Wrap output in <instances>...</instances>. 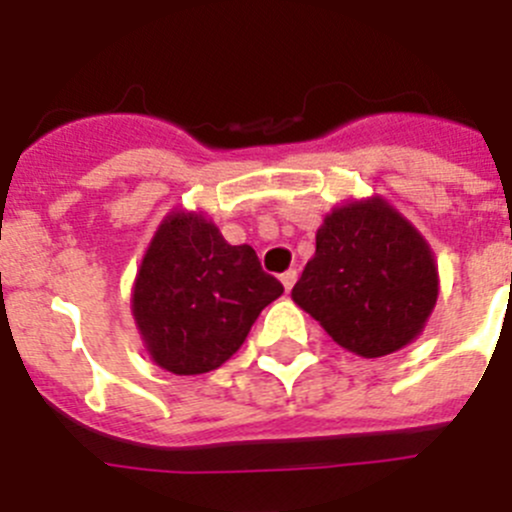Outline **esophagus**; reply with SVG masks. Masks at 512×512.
<instances>
[{"instance_id":"esophagus-1","label":"esophagus","mask_w":512,"mask_h":512,"mask_svg":"<svg viewBox=\"0 0 512 512\" xmlns=\"http://www.w3.org/2000/svg\"><path fill=\"white\" fill-rule=\"evenodd\" d=\"M295 280H297V272L295 270H287V272H282V275H280V282H282V287H285V292L292 290Z\"/></svg>"}]
</instances>
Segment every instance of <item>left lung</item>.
Returning <instances> with one entry per match:
<instances>
[{
    "label": "left lung",
    "instance_id": "left-lung-1",
    "mask_svg": "<svg viewBox=\"0 0 512 512\" xmlns=\"http://www.w3.org/2000/svg\"><path fill=\"white\" fill-rule=\"evenodd\" d=\"M440 295L433 247L385 197L332 207L292 302L340 347L382 357L423 335Z\"/></svg>",
    "mask_w": 512,
    "mask_h": 512
}]
</instances>
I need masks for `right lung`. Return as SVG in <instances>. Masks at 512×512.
I'll use <instances>...</instances> for the list:
<instances>
[{"instance_id":"right-lung-1","label":"right lung","mask_w":512,"mask_h":512,"mask_svg":"<svg viewBox=\"0 0 512 512\" xmlns=\"http://www.w3.org/2000/svg\"><path fill=\"white\" fill-rule=\"evenodd\" d=\"M282 295L250 245H230L200 210L162 217L137 267L132 317L147 355L175 375L225 365Z\"/></svg>"}]
</instances>
